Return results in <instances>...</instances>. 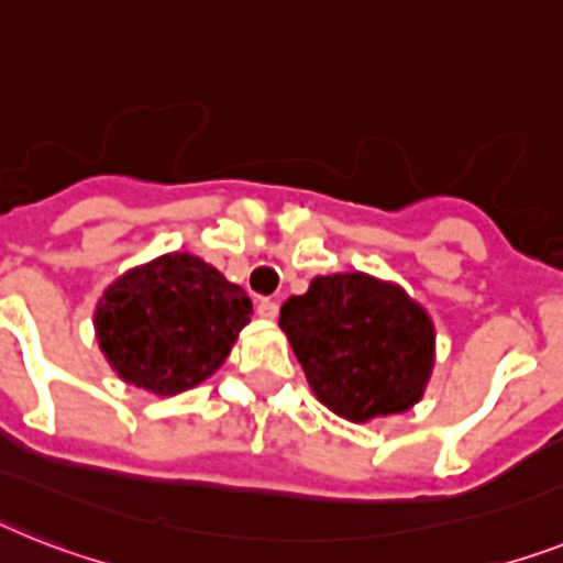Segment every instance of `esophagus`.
<instances>
[{"instance_id":"obj_1","label":"esophagus","mask_w":563,"mask_h":563,"mask_svg":"<svg viewBox=\"0 0 563 563\" xmlns=\"http://www.w3.org/2000/svg\"><path fill=\"white\" fill-rule=\"evenodd\" d=\"M255 313L262 316V319H271L273 322V319L278 316V305L273 299H258L255 301Z\"/></svg>"}]
</instances>
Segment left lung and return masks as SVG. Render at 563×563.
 <instances>
[{"label": "left lung", "mask_w": 563, "mask_h": 563, "mask_svg": "<svg viewBox=\"0 0 563 563\" xmlns=\"http://www.w3.org/2000/svg\"><path fill=\"white\" fill-rule=\"evenodd\" d=\"M278 328L316 397L351 422L408 411L434 368L429 313L368 273L316 276L282 305Z\"/></svg>", "instance_id": "1"}]
</instances>
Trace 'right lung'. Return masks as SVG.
Returning <instances> with one entry per match:
<instances>
[{"label": "right lung", "mask_w": 563, "mask_h": 563, "mask_svg": "<svg viewBox=\"0 0 563 563\" xmlns=\"http://www.w3.org/2000/svg\"><path fill=\"white\" fill-rule=\"evenodd\" d=\"M250 313L247 292L212 264L166 253L111 282L97 301L95 328L123 383L172 397L221 368Z\"/></svg>", "instance_id": "right-lung-1"}]
</instances>
